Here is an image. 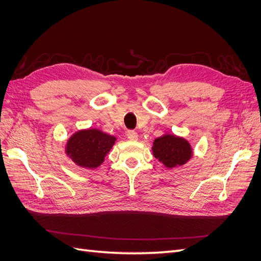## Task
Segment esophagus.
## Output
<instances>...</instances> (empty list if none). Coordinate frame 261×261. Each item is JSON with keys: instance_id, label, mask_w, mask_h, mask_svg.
I'll use <instances>...</instances> for the list:
<instances>
[{"instance_id": "esophagus-1", "label": "esophagus", "mask_w": 261, "mask_h": 261, "mask_svg": "<svg viewBox=\"0 0 261 261\" xmlns=\"http://www.w3.org/2000/svg\"><path fill=\"white\" fill-rule=\"evenodd\" d=\"M127 138L129 140H137L138 139V134L135 130H128L127 132Z\"/></svg>"}]
</instances>
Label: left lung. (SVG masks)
Instances as JSON below:
<instances>
[{
	"instance_id": "1",
	"label": "left lung",
	"mask_w": 261,
	"mask_h": 261,
	"mask_svg": "<svg viewBox=\"0 0 261 261\" xmlns=\"http://www.w3.org/2000/svg\"><path fill=\"white\" fill-rule=\"evenodd\" d=\"M152 152L156 159L168 168L184 164L192 156L191 145L185 139L172 135L156 138L153 143Z\"/></svg>"
}]
</instances>
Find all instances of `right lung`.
Wrapping results in <instances>:
<instances>
[{"mask_svg":"<svg viewBox=\"0 0 261 261\" xmlns=\"http://www.w3.org/2000/svg\"><path fill=\"white\" fill-rule=\"evenodd\" d=\"M114 143L115 137L98 129L81 130L68 140L66 152L81 167L94 169L103 162Z\"/></svg>","mask_w":261,"mask_h":261,"instance_id":"1","label":"right lung"}]
</instances>
